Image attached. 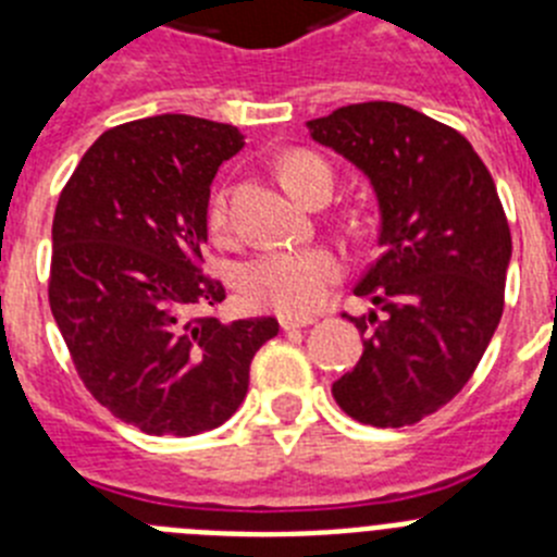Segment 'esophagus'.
<instances>
[{
	"instance_id": "34e87169",
	"label": "esophagus",
	"mask_w": 557,
	"mask_h": 557,
	"mask_svg": "<svg viewBox=\"0 0 557 557\" xmlns=\"http://www.w3.org/2000/svg\"><path fill=\"white\" fill-rule=\"evenodd\" d=\"M278 323H282L284 332H289V329L312 326L314 318H312V314H278Z\"/></svg>"
}]
</instances>
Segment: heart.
I'll return each mask as SVG.
<instances>
[{
  "instance_id": "b5f03b06",
  "label": "heart",
  "mask_w": 557,
  "mask_h": 557,
  "mask_svg": "<svg viewBox=\"0 0 557 557\" xmlns=\"http://www.w3.org/2000/svg\"><path fill=\"white\" fill-rule=\"evenodd\" d=\"M282 178L301 200L312 198L314 186L329 181L332 170L314 152H289L282 164ZM211 231L225 239L231 234L228 198L218 195L209 211ZM343 275V259L329 248L264 250L239 268L236 284L245 301L256 309L282 314H309L326 298L329 287Z\"/></svg>"
}]
</instances>
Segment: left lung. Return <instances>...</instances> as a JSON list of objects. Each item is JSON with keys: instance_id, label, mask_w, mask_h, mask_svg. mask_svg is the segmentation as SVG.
<instances>
[{"instance_id": "left-lung-1", "label": "left lung", "mask_w": 557, "mask_h": 557, "mask_svg": "<svg viewBox=\"0 0 557 557\" xmlns=\"http://www.w3.org/2000/svg\"><path fill=\"white\" fill-rule=\"evenodd\" d=\"M307 127L366 172L382 211V256L354 293L385 314H348L362 357L332 396L359 424H418L466 387L505 309L513 245L494 178L462 133L398 102Z\"/></svg>"}]
</instances>
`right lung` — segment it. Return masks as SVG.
<instances>
[{"mask_svg":"<svg viewBox=\"0 0 557 557\" xmlns=\"http://www.w3.org/2000/svg\"><path fill=\"white\" fill-rule=\"evenodd\" d=\"M223 122L161 113L111 127L63 186L52 220L49 307L77 376L147 435H200L248 393L275 318L220 323L203 273L211 181L243 150Z\"/></svg>","mask_w":557,"mask_h":557,"instance_id":"obj_1","label":"right lung"}]
</instances>
